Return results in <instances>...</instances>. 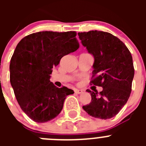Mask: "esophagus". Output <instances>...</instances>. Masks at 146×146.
<instances>
[{
	"label": "esophagus",
	"mask_w": 146,
	"mask_h": 146,
	"mask_svg": "<svg viewBox=\"0 0 146 146\" xmlns=\"http://www.w3.org/2000/svg\"><path fill=\"white\" fill-rule=\"evenodd\" d=\"M74 92L77 94H81L83 91L82 90H79V89H75L74 90Z\"/></svg>",
	"instance_id": "obj_1"
}]
</instances>
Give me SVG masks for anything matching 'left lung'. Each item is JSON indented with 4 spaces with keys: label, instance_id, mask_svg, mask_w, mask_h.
Returning a JSON list of instances; mask_svg holds the SVG:
<instances>
[{
    "label": "left lung",
    "instance_id": "8db88e82",
    "mask_svg": "<svg viewBox=\"0 0 146 146\" xmlns=\"http://www.w3.org/2000/svg\"><path fill=\"white\" fill-rule=\"evenodd\" d=\"M78 35L95 58L90 84L103 88L100 92L87 90L92 100L82 108L95 118H112L126 104L131 92L134 76L131 54L119 38L109 32L92 30Z\"/></svg>",
    "mask_w": 146,
    "mask_h": 146
}]
</instances>
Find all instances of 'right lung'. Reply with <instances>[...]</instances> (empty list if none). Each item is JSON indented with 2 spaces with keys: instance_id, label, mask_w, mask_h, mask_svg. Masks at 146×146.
Returning <instances> with one entry per match:
<instances>
[{
  "instance_id": "right-lung-1",
  "label": "right lung",
  "mask_w": 146,
  "mask_h": 146,
  "mask_svg": "<svg viewBox=\"0 0 146 146\" xmlns=\"http://www.w3.org/2000/svg\"><path fill=\"white\" fill-rule=\"evenodd\" d=\"M74 31H44L25 36L10 64V80L20 108L34 121L44 123L59 114L66 96L73 90L58 88L50 75L61 58L79 48Z\"/></svg>"
}]
</instances>
